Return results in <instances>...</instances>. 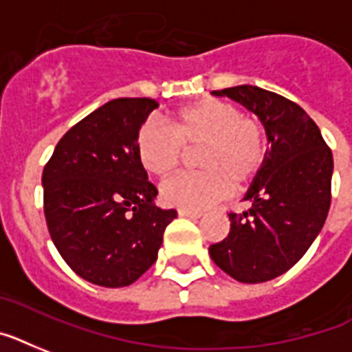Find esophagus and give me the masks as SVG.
Instances as JSON below:
<instances>
[{"label":"esophagus","instance_id":"esophagus-1","mask_svg":"<svg viewBox=\"0 0 352 352\" xmlns=\"http://www.w3.org/2000/svg\"><path fill=\"white\" fill-rule=\"evenodd\" d=\"M179 215H181V217H190V219H201L202 211L184 210V208H181V210H179Z\"/></svg>","mask_w":352,"mask_h":352}]
</instances>
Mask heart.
Segmentation results:
<instances>
[{
	"mask_svg": "<svg viewBox=\"0 0 352 352\" xmlns=\"http://www.w3.org/2000/svg\"><path fill=\"white\" fill-rule=\"evenodd\" d=\"M171 133L146 121L135 133L141 168L164 177L179 166L182 150L199 146L193 164L201 171L177 173L161 186L164 204L202 210L231 193V182L245 186L258 175L267 157L264 126L241 113L233 102L206 97L170 116Z\"/></svg>",
	"mask_w": 352,
	"mask_h": 352,
	"instance_id": "1",
	"label": "heart"
}]
</instances>
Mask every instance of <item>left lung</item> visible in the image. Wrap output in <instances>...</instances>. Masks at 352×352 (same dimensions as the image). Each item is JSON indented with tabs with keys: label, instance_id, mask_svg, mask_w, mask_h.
<instances>
[{
	"label": "left lung",
	"instance_id": "obj_1",
	"mask_svg": "<svg viewBox=\"0 0 352 352\" xmlns=\"http://www.w3.org/2000/svg\"><path fill=\"white\" fill-rule=\"evenodd\" d=\"M213 94L256 113L271 142L244 197L251 208L242 215L230 211V235L210 245L211 260L224 273L260 284L291 270L322 230L331 206L333 153L296 102L251 85Z\"/></svg>",
	"mask_w": 352,
	"mask_h": 352
}]
</instances>
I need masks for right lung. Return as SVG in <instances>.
Masks as SVG:
<instances>
[{
  "label": "right lung",
  "mask_w": 352,
  "mask_h": 352,
  "mask_svg": "<svg viewBox=\"0 0 352 352\" xmlns=\"http://www.w3.org/2000/svg\"><path fill=\"white\" fill-rule=\"evenodd\" d=\"M159 102L119 97L74 124L43 170V208L59 255L81 278L124 287L157 260L175 210L135 155V133Z\"/></svg>",
  "instance_id": "right-lung-1"
}]
</instances>
